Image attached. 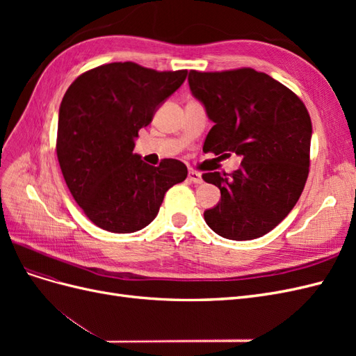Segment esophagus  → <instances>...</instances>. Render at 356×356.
<instances>
[{"label": "esophagus", "mask_w": 356, "mask_h": 356, "mask_svg": "<svg viewBox=\"0 0 356 356\" xmlns=\"http://www.w3.org/2000/svg\"><path fill=\"white\" fill-rule=\"evenodd\" d=\"M188 179L191 182H195V184H202V182H203L202 174L197 170H188Z\"/></svg>", "instance_id": "1"}]
</instances>
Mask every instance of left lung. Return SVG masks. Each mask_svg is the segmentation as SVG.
<instances>
[{
    "mask_svg": "<svg viewBox=\"0 0 356 356\" xmlns=\"http://www.w3.org/2000/svg\"><path fill=\"white\" fill-rule=\"evenodd\" d=\"M191 95L213 123L203 152L242 157L232 174L208 172L221 199L204 221L222 238L251 241L296 207L309 175L312 122L305 104L264 72L190 71Z\"/></svg>",
    "mask_w": 356,
    "mask_h": 356,
    "instance_id": "1",
    "label": "left lung"
}]
</instances>
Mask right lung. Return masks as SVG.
<instances>
[{
	"label": "right lung",
	"instance_id": "1",
	"mask_svg": "<svg viewBox=\"0 0 356 356\" xmlns=\"http://www.w3.org/2000/svg\"><path fill=\"white\" fill-rule=\"evenodd\" d=\"M187 77L134 62L81 74L59 106L56 153L72 197L98 227L134 233L152 222L165 193L187 178V166L165 159L147 165L134 153L138 131Z\"/></svg>",
	"mask_w": 356,
	"mask_h": 356
}]
</instances>
